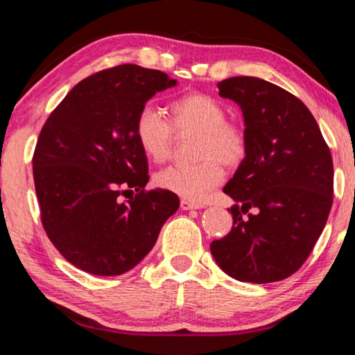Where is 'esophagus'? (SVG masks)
<instances>
[{"label": "esophagus", "mask_w": 355, "mask_h": 355, "mask_svg": "<svg viewBox=\"0 0 355 355\" xmlns=\"http://www.w3.org/2000/svg\"><path fill=\"white\" fill-rule=\"evenodd\" d=\"M202 207H204L202 204L191 202L189 200H181V209L182 210H193V209H202Z\"/></svg>", "instance_id": "obj_1"}]
</instances>
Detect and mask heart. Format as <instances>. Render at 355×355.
Returning a JSON list of instances; mask_svg holds the SVG:
<instances>
[{
	"instance_id": "1",
	"label": "heart",
	"mask_w": 355,
	"mask_h": 355,
	"mask_svg": "<svg viewBox=\"0 0 355 355\" xmlns=\"http://www.w3.org/2000/svg\"><path fill=\"white\" fill-rule=\"evenodd\" d=\"M171 124L154 105L141 107L134 130L141 151L153 162L170 157L173 129L198 134L195 165H171L155 174L160 189L185 200L202 201L223 182V166H237L246 157L248 141L243 130L227 123L226 109L212 96L193 93L176 99L170 105Z\"/></svg>"
}]
</instances>
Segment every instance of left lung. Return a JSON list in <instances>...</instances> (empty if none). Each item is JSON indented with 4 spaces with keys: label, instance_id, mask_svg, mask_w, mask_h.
I'll return each mask as SVG.
<instances>
[{
    "label": "left lung",
    "instance_id": "obj_1",
    "mask_svg": "<svg viewBox=\"0 0 355 355\" xmlns=\"http://www.w3.org/2000/svg\"><path fill=\"white\" fill-rule=\"evenodd\" d=\"M218 89L243 112L248 151L223 189L235 201L234 226L210 252L237 281H282L301 268L326 226L332 155L313 115L290 92L252 76L225 79Z\"/></svg>",
    "mask_w": 355,
    "mask_h": 355
}]
</instances>
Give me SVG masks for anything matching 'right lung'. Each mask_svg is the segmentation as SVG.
I'll return each mask as SVG.
<instances>
[{
  "label": "right lung",
  "mask_w": 355,
  "mask_h": 355,
  "mask_svg": "<svg viewBox=\"0 0 355 355\" xmlns=\"http://www.w3.org/2000/svg\"><path fill=\"white\" fill-rule=\"evenodd\" d=\"M178 84L159 70L118 65L80 80L48 116L33 171L42 225L68 262L120 276L153 250L179 209L171 191H146L148 159L135 118L155 93ZM126 191L136 198L120 203Z\"/></svg>",
  "instance_id": "obj_1"
}]
</instances>
